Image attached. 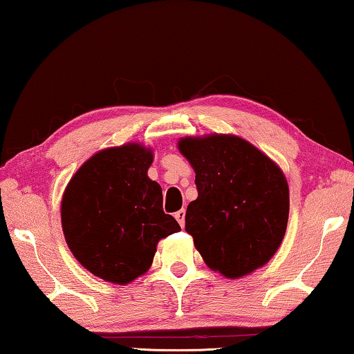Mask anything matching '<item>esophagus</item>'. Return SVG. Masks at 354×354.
Returning <instances> with one entry per match:
<instances>
[{"label": "esophagus", "instance_id": "obj_1", "mask_svg": "<svg viewBox=\"0 0 354 354\" xmlns=\"http://www.w3.org/2000/svg\"><path fill=\"white\" fill-rule=\"evenodd\" d=\"M175 218H176V221L179 223V225H181V227H184V219H186V209L176 211Z\"/></svg>", "mask_w": 354, "mask_h": 354}]
</instances>
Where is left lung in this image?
<instances>
[{
	"label": "left lung",
	"instance_id": "left-lung-1",
	"mask_svg": "<svg viewBox=\"0 0 354 354\" xmlns=\"http://www.w3.org/2000/svg\"><path fill=\"white\" fill-rule=\"evenodd\" d=\"M178 149L195 171L198 197L187 205L186 232L205 263L232 279L266 266L288 225L281 168L235 135L186 136Z\"/></svg>",
	"mask_w": 354,
	"mask_h": 354
}]
</instances>
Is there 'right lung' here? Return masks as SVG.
<instances>
[{
  "label": "right lung",
  "instance_id": "right-lung-1",
  "mask_svg": "<svg viewBox=\"0 0 354 354\" xmlns=\"http://www.w3.org/2000/svg\"><path fill=\"white\" fill-rule=\"evenodd\" d=\"M151 147L129 143L92 156L62 198V227L73 256L95 277L115 284L149 270L157 243L181 230L163 213L162 187L147 176Z\"/></svg>",
  "mask_w": 354,
  "mask_h": 354
}]
</instances>
